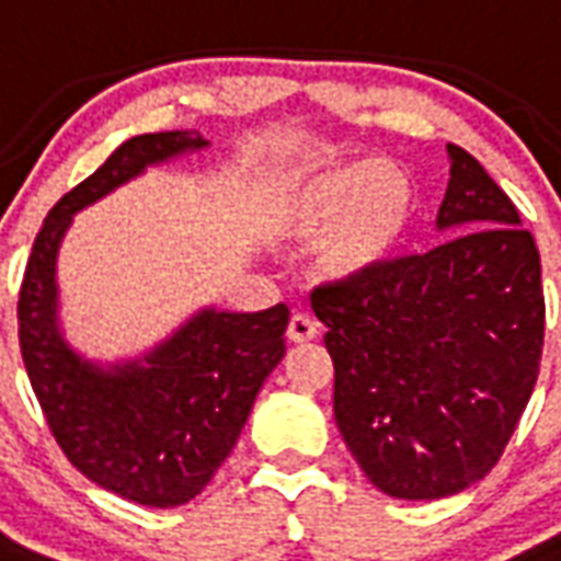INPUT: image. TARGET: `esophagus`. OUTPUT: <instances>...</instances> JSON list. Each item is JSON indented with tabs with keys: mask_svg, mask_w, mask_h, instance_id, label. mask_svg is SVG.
<instances>
[{
	"mask_svg": "<svg viewBox=\"0 0 561 561\" xmlns=\"http://www.w3.org/2000/svg\"><path fill=\"white\" fill-rule=\"evenodd\" d=\"M286 337L289 343H308L317 337V322L308 313H293V320L286 325Z\"/></svg>",
	"mask_w": 561,
	"mask_h": 561,
	"instance_id": "1",
	"label": "esophagus"
}]
</instances>
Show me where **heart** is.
<instances>
[{
    "instance_id": "b5f03b06",
    "label": "heart",
    "mask_w": 561,
    "mask_h": 561,
    "mask_svg": "<svg viewBox=\"0 0 561 561\" xmlns=\"http://www.w3.org/2000/svg\"><path fill=\"white\" fill-rule=\"evenodd\" d=\"M419 187L400 163L365 158L320 170L293 191L280 211V230L293 239H322L325 275H370L410 236Z\"/></svg>"
}]
</instances>
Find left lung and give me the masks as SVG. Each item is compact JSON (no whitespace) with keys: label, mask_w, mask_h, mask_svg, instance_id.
<instances>
[{"label":"left lung","mask_w":561,"mask_h":561,"mask_svg":"<svg viewBox=\"0 0 561 561\" xmlns=\"http://www.w3.org/2000/svg\"><path fill=\"white\" fill-rule=\"evenodd\" d=\"M436 227L451 239L310 293L334 362V419L394 499L472 488L533 398L543 346L541 256L508 194L448 142Z\"/></svg>","instance_id":"1"}]
</instances>
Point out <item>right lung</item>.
Instances as JSON below:
<instances>
[{
    "label": "right lung",
    "mask_w": 561,
    "mask_h": 561,
    "mask_svg": "<svg viewBox=\"0 0 561 561\" xmlns=\"http://www.w3.org/2000/svg\"><path fill=\"white\" fill-rule=\"evenodd\" d=\"M203 149L208 140L199 130L122 142L50 208L20 286V353L56 443L98 488L149 508L191 502L230 457L253 400L286 353L289 308H203L140 358L101 365L65 337L56 260L77 211L146 167Z\"/></svg>",
    "instance_id": "obj_1"
}]
</instances>
